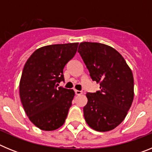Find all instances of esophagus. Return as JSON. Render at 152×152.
Returning a JSON list of instances; mask_svg holds the SVG:
<instances>
[{
  "instance_id": "34e87169",
  "label": "esophagus",
  "mask_w": 152,
  "mask_h": 152,
  "mask_svg": "<svg viewBox=\"0 0 152 152\" xmlns=\"http://www.w3.org/2000/svg\"><path fill=\"white\" fill-rule=\"evenodd\" d=\"M75 94H76V95H80L81 94H82V91H77V90H75Z\"/></svg>"
}]
</instances>
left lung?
<instances>
[{"instance_id": "obj_1", "label": "left lung", "mask_w": 152, "mask_h": 152, "mask_svg": "<svg viewBox=\"0 0 152 152\" xmlns=\"http://www.w3.org/2000/svg\"><path fill=\"white\" fill-rule=\"evenodd\" d=\"M77 52L92 80L100 83V91L86 94L84 119L96 131L113 129L123 121L133 101L132 72L123 56L109 45L84 42Z\"/></svg>"}]
</instances>
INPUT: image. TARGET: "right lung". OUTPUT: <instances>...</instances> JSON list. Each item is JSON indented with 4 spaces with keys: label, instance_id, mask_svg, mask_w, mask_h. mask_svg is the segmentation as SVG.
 <instances>
[{
    "label": "right lung",
    "instance_id": "add662e5",
    "mask_svg": "<svg viewBox=\"0 0 152 152\" xmlns=\"http://www.w3.org/2000/svg\"><path fill=\"white\" fill-rule=\"evenodd\" d=\"M77 46L76 42L42 47L24 65L20 82L21 103L29 120L40 129H57L65 121L75 92L58 84L64 80L63 69Z\"/></svg>",
    "mask_w": 152,
    "mask_h": 152
}]
</instances>
